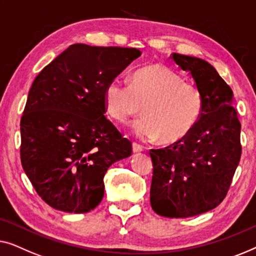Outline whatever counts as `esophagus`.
I'll return each mask as SVG.
<instances>
[{"mask_svg": "<svg viewBox=\"0 0 256 256\" xmlns=\"http://www.w3.org/2000/svg\"><path fill=\"white\" fill-rule=\"evenodd\" d=\"M132 150H133V153H140V152H142V150H144V147L142 145H139V144L133 142L132 144Z\"/></svg>", "mask_w": 256, "mask_h": 256, "instance_id": "1", "label": "esophagus"}]
</instances>
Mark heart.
Listing matches in <instances>:
<instances>
[{"label": "heart", "mask_w": 256, "mask_h": 256, "mask_svg": "<svg viewBox=\"0 0 256 256\" xmlns=\"http://www.w3.org/2000/svg\"><path fill=\"white\" fill-rule=\"evenodd\" d=\"M103 100L108 114L120 123L139 114L144 106L145 116L133 123V132L142 140L161 138L164 144L186 138L200 122L204 106L196 84L183 82L181 75L161 64L136 70L131 82L112 78Z\"/></svg>", "instance_id": "heart-1"}]
</instances>
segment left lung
<instances>
[{"label": "left lung", "instance_id": "left-lung-1", "mask_svg": "<svg viewBox=\"0 0 256 256\" xmlns=\"http://www.w3.org/2000/svg\"><path fill=\"white\" fill-rule=\"evenodd\" d=\"M203 94L200 120L186 138L150 150V205L158 214L188 218L214 208L225 198L241 156L240 130L233 92L216 68L196 56L172 53Z\"/></svg>", "mask_w": 256, "mask_h": 256}]
</instances>
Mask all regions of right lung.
I'll return each mask as SVG.
<instances>
[{
	"label": "right lung",
	"mask_w": 256,
	"mask_h": 256,
	"mask_svg": "<svg viewBox=\"0 0 256 256\" xmlns=\"http://www.w3.org/2000/svg\"><path fill=\"white\" fill-rule=\"evenodd\" d=\"M136 48L74 44L34 78L20 120V161L50 206L86 214L104 196L108 168L132 153L106 117L104 90Z\"/></svg>",
	"instance_id": "right-lung-1"
}]
</instances>
